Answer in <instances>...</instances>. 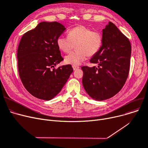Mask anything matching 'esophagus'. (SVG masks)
I'll list each match as a JSON object with an SVG mask.
<instances>
[{
	"instance_id": "34e87169",
	"label": "esophagus",
	"mask_w": 148,
	"mask_h": 148,
	"mask_svg": "<svg viewBox=\"0 0 148 148\" xmlns=\"http://www.w3.org/2000/svg\"><path fill=\"white\" fill-rule=\"evenodd\" d=\"M73 68L74 71H75V70H77V69H78L80 68L79 66H73Z\"/></svg>"
}]
</instances>
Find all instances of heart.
Returning <instances> with one entry per match:
<instances>
[{"label":"heart","mask_w":148,"mask_h":148,"mask_svg":"<svg viewBox=\"0 0 148 148\" xmlns=\"http://www.w3.org/2000/svg\"><path fill=\"white\" fill-rule=\"evenodd\" d=\"M103 36L98 31L84 26H78L70 30L68 37L60 36L56 44L60 50L65 53L71 51L75 45L77 51L65 56V62L73 66L80 65L88 56H94L100 50Z\"/></svg>","instance_id":"b5f03b06"}]
</instances>
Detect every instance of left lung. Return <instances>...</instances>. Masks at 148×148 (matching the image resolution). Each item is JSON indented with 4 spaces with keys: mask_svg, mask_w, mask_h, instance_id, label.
I'll use <instances>...</instances> for the list:
<instances>
[{
    "mask_svg": "<svg viewBox=\"0 0 148 148\" xmlns=\"http://www.w3.org/2000/svg\"><path fill=\"white\" fill-rule=\"evenodd\" d=\"M103 44L90 60L98 66H83V86L93 99L103 101L118 93L128 76L131 45L113 23L103 30Z\"/></svg>",
    "mask_w": 148,
    "mask_h": 148,
    "instance_id": "8db88e82",
    "label": "left lung"
}]
</instances>
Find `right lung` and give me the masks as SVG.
<instances>
[{"mask_svg":"<svg viewBox=\"0 0 148 148\" xmlns=\"http://www.w3.org/2000/svg\"><path fill=\"white\" fill-rule=\"evenodd\" d=\"M65 30L60 23L43 21L23 35L17 50L18 69L26 89L34 97L50 100L73 72L71 65L55 68L64 60L56 44Z\"/></svg>","mask_w":148,"mask_h":148,"instance_id":"right-lung-1","label":"right lung"}]
</instances>
